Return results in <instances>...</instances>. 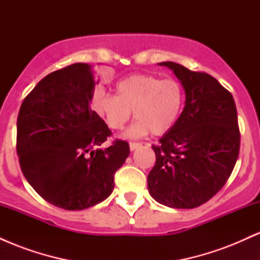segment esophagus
<instances>
[{
	"label": "esophagus",
	"mask_w": 260,
	"mask_h": 260,
	"mask_svg": "<svg viewBox=\"0 0 260 260\" xmlns=\"http://www.w3.org/2000/svg\"><path fill=\"white\" fill-rule=\"evenodd\" d=\"M139 147H142V143H136V142H131L129 143V149L131 150H136L137 148H139Z\"/></svg>",
	"instance_id": "1"
}]
</instances>
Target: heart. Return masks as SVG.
<instances>
[{
  "label": "heart",
  "instance_id": "1",
  "mask_svg": "<svg viewBox=\"0 0 260 260\" xmlns=\"http://www.w3.org/2000/svg\"><path fill=\"white\" fill-rule=\"evenodd\" d=\"M184 100L186 92L178 80L132 74L116 84V95L96 98L94 109L115 131L122 129L134 111L137 121L127 131V137L139 138L149 132L160 137L177 123Z\"/></svg>",
  "mask_w": 260,
  "mask_h": 260
}]
</instances>
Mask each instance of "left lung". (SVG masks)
I'll return each instance as SVG.
<instances>
[{
    "instance_id": "1",
    "label": "left lung",
    "mask_w": 260,
    "mask_h": 260,
    "mask_svg": "<svg viewBox=\"0 0 260 260\" xmlns=\"http://www.w3.org/2000/svg\"><path fill=\"white\" fill-rule=\"evenodd\" d=\"M177 77L186 92L177 123L153 145L155 166L148 190L160 204L193 209L219 192L240 153L237 110L231 92L210 74L175 62H160Z\"/></svg>"
}]
</instances>
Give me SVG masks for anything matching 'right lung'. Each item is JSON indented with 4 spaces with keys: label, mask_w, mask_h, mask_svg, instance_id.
I'll use <instances>...</instances> for the list:
<instances>
[{
    "label": "right lung",
    "mask_w": 260,
    "mask_h": 260,
    "mask_svg": "<svg viewBox=\"0 0 260 260\" xmlns=\"http://www.w3.org/2000/svg\"><path fill=\"white\" fill-rule=\"evenodd\" d=\"M92 67L73 63L47 74L20 106L17 154L29 184L50 204L83 210L112 193L115 172L129 155L124 140L99 148L111 136L91 110Z\"/></svg>",
    "instance_id": "obj_1"
}]
</instances>
